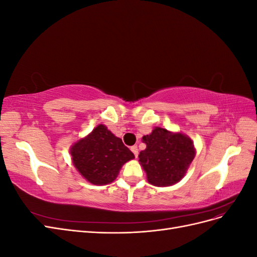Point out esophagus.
<instances>
[{
	"label": "esophagus",
	"mask_w": 257,
	"mask_h": 257,
	"mask_svg": "<svg viewBox=\"0 0 257 257\" xmlns=\"http://www.w3.org/2000/svg\"><path fill=\"white\" fill-rule=\"evenodd\" d=\"M131 151L134 153L135 158L138 157V148H137V146H132V147H131Z\"/></svg>",
	"instance_id": "esophagus-1"
}]
</instances>
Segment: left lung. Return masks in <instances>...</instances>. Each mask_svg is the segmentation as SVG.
Listing matches in <instances>:
<instances>
[{
  "label": "left lung",
  "instance_id": "8db88e82",
  "mask_svg": "<svg viewBox=\"0 0 257 257\" xmlns=\"http://www.w3.org/2000/svg\"><path fill=\"white\" fill-rule=\"evenodd\" d=\"M146 149L138 158L147 174V180L155 186H169L184 177L195 158V148L189 136L154 127L143 137Z\"/></svg>",
  "mask_w": 257,
  "mask_h": 257
}]
</instances>
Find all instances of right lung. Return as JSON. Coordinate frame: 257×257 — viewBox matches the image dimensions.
Returning a JSON list of instances; mask_svg holds the SVG:
<instances>
[{
    "mask_svg": "<svg viewBox=\"0 0 257 257\" xmlns=\"http://www.w3.org/2000/svg\"><path fill=\"white\" fill-rule=\"evenodd\" d=\"M73 164L90 183L105 185L118 176L124 163L135 157L122 139L99 124L71 147Z\"/></svg>",
    "mask_w": 257,
    "mask_h": 257,
    "instance_id": "1",
    "label": "right lung"
}]
</instances>
